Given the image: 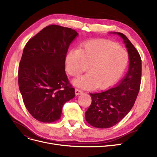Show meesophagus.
I'll return each instance as SVG.
<instances>
[{"instance_id":"1","label":"esophagus","mask_w":157,"mask_h":157,"mask_svg":"<svg viewBox=\"0 0 157 157\" xmlns=\"http://www.w3.org/2000/svg\"><path fill=\"white\" fill-rule=\"evenodd\" d=\"M82 93H83V92H82L81 90H79L78 88H75V94H76V95H79V94H81Z\"/></svg>"}]
</instances>
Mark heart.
I'll use <instances>...</instances> for the list:
<instances>
[{
  "label": "heart",
  "mask_w": 157,
  "mask_h": 157,
  "mask_svg": "<svg viewBox=\"0 0 157 157\" xmlns=\"http://www.w3.org/2000/svg\"><path fill=\"white\" fill-rule=\"evenodd\" d=\"M128 61L127 52L117 43L105 39L89 40L79 50H71L66 56L67 72L78 77L88 67V73L74 80L83 88L102 89L114 84L124 72Z\"/></svg>",
  "instance_id": "obj_1"
}]
</instances>
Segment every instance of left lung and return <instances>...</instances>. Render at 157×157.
<instances>
[{
	"label": "left lung",
	"mask_w": 157,
	"mask_h": 157,
	"mask_svg": "<svg viewBox=\"0 0 157 157\" xmlns=\"http://www.w3.org/2000/svg\"><path fill=\"white\" fill-rule=\"evenodd\" d=\"M129 59L128 71L120 83L104 92L90 94L92 103L85 113L90 125L98 128H110L120 122L132 108L139 94L141 79V59L129 39L122 33Z\"/></svg>",
	"instance_id": "8db88e82"
}]
</instances>
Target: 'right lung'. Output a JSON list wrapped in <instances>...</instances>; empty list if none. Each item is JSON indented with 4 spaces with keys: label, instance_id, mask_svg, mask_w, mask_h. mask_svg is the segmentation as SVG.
Wrapping results in <instances>:
<instances>
[{
    "label": "right lung",
    "instance_id": "obj_1",
    "mask_svg": "<svg viewBox=\"0 0 157 157\" xmlns=\"http://www.w3.org/2000/svg\"><path fill=\"white\" fill-rule=\"evenodd\" d=\"M78 35L71 28L50 25L24 48L18 68V85L27 109L37 120L60 118L63 104L75 96L65 71L69 46Z\"/></svg>",
    "mask_w": 157,
    "mask_h": 157
}]
</instances>
